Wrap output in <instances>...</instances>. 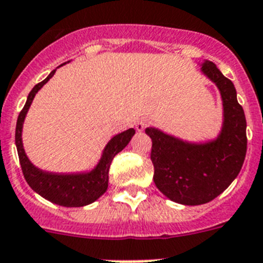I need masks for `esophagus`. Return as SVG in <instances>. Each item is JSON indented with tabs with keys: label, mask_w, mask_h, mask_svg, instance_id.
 <instances>
[{
	"label": "esophagus",
	"mask_w": 263,
	"mask_h": 263,
	"mask_svg": "<svg viewBox=\"0 0 263 263\" xmlns=\"http://www.w3.org/2000/svg\"><path fill=\"white\" fill-rule=\"evenodd\" d=\"M147 125H148V120L143 118V119H139L138 122L135 123V128H136V131L138 132H141V131H144Z\"/></svg>",
	"instance_id": "obj_1"
}]
</instances>
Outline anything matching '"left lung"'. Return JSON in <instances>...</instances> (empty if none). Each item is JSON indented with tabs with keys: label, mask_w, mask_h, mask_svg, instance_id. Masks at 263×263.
I'll list each match as a JSON object with an SVG mask.
<instances>
[{
	"label": "left lung",
	"mask_w": 263,
	"mask_h": 263,
	"mask_svg": "<svg viewBox=\"0 0 263 263\" xmlns=\"http://www.w3.org/2000/svg\"><path fill=\"white\" fill-rule=\"evenodd\" d=\"M200 66L222 100V124L216 138L189 141L155 127L145 128L152 139L155 184L165 197L182 205L206 204L220 196L238 176L248 144L245 112L234 84L211 61Z\"/></svg>",
	"instance_id": "obj_1"
}]
</instances>
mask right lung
<instances>
[{
  "mask_svg": "<svg viewBox=\"0 0 263 263\" xmlns=\"http://www.w3.org/2000/svg\"><path fill=\"white\" fill-rule=\"evenodd\" d=\"M63 65H66V63H63ZM57 68L50 72L46 79H43L41 83L35 84L29 93L26 103H25L24 108H22L17 119L15 145H17L18 157H20L25 180L34 192H36L38 195L51 201L54 204L61 205V206L79 208L92 204L93 201H97L100 196L106 193L107 188H108L109 165L112 163L114 157L120 151L124 149L131 141L132 136L135 135V129L129 128L127 131L115 135L106 144L97 165L90 171L75 173H58L43 171L34 165L24 149L22 128H24L25 118H26L27 111L33 103L34 97L51 79L52 75L55 74Z\"/></svg>",
  "mask_w": 263,
  "mask_h": 263,
  "instance_id": "1",
  "label": "right lung"
}]
</instances>
